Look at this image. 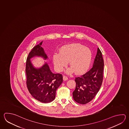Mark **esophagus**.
I'll return each mask as SVG.
<instances>
[{
	"label": "esophagus",
	"instance_id": "34e87169",
	"mask_svg": "<svg viewBox=\"0 0 129 129\" xmlns=\"http://www.w3.org/2000/svg\"><path fill=\"white\" fill-rule=\"evenodd\" d=\"M68 79V77H67V76H63V80L64 81H66V80H67Z\"/></svg>",
	"mask_w": 129,
	"mask_h": 129
}]
</instances>
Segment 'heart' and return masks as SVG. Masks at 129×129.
Returning <instances> with one entry per match:
<instances>
[{
    "mask_svg": "<svg viewBox=\"0 0 129 129\" xmlns=\"http://www.w3.org/2000/svg\"><path fill=\"white\" fill-rule=\"evenodd\" d=\"M91 57V52L89 48L81 44H71L62 47L59 53L53 55V63L56 69L61 71L69 61L71 68L67 72L71 73L74 71L77 74H81L88 69Z\"/></svg>",
    "mask_w": 129,
    "mask_h": 129,
    "instance_id": "1",
    "label": "heart"
}]
</instances>
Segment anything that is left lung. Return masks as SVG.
<instances>
[{
  "mask_svg": "<svg viewBox=\"0 0 129 129\" xmlns=\"http://www.w3.org/2000/svg\"><path fill=\"white\" fill-rule=\"evenodd\" d=\"M104 69L102 53L98 48L92 67L82 76L75 78L76 87L73 97L76 102L85 104L94 99L102 84Z\"/></svg>",
  "mask_w": 129,
  "mask_h": 129,
  "instance_id": "8db88e82",
  "label": "left lung"
}]
</instances>
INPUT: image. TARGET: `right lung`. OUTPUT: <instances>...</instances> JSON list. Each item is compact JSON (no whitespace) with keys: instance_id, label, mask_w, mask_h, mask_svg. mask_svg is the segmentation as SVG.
<instances>
[{"instance_id":"obj_1","label":"right lung","mask_w":129,"mask_h":129,"mask_svg":"<svg viewBox=\"0 0 129 129\" xmlns=\"http://www.w3.org/2000/svg\"><path fill=\"white\" fill-rule=\"evenodd\" d=\"M43 42L34 46L29 53L26 61V84L28 91L36 100L42 103H49L55 99L56 91L63 82L61 74L53 73L48 64L41 68H33L30 58L36 56L48 58L41 45Z\"/></svg>"}]
</instances>
